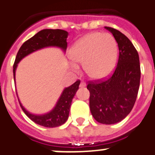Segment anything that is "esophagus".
<instances>
[{
	"label": "esophagus",
	"instance_id": "1",
	"mask_svg": "<svg viewBox=\"0 0 155 155\" xmlns=\"http://www.w3.org/2000/svg\"><path fill=\"white\" fill-rule=\"evenodd\" d=\"M86 86V83L84 81H81V84H80V87H84Z\"/></svg>",
	"mask_w": 155,
	"mask_h": 155
}]
</instances>
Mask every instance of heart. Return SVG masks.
<instances>
[{"label":"heart","mask_w":155,"mask_h":155,"mask_svg":"<svg viewBox=\"0 0 155 155\" xmlns=\"http://www.w3.org/2000/svg\"><path fill=\"white\" fill-rule=\"evenodd\" d=\"M70 56L74 62L84 64L89 77L103 79L112 72L117 63V42L110 34H89L75 43ZM72 67L78 68L75 63H72Z\"/></svg>","instance_id":"heart-1"}]
</instances>
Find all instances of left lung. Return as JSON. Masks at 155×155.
<instances>
[{
    "instance_id": "left-lung-1",
    "label": "left lung",
    "mask_w": 155,
    "mask_h": 155,
    "mask_svg": "<svg viewBox=\"0 0 155 155\" xmlns=\"http://www.w3.org/2000/svg\"><path fill=\"white\" fill-rule=\"evenodd\" d=\"M119 48L117 65L112 75L103 81H90V108L95 120L114 124L124 119L136 100L140 84V63L137 50L127 37L117 29L105 26Z\"/></svg>"
}]
</instances>
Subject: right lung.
Instances as JSON below:
<instances>
[{"instance_id":"1","label":"right lung","mask_w":155,"mask_h":155,"mask_svg":"<svg viewBox=\"0 0 155 155\" xmlns=\"http://www.w3.org/2000/svg\"><path fill=\"white\" fill-rule=\"evenodd\" d=\"M68 35V33L66 31L61 29H44L26 41L19 48L15 59L13 70L14 81L18 63L25 56L37 50L48 47H57L65 51L68 45L66 41ZM80 83L81 81L78 80L72 85L64 89L56 106L47 114L41 115L31 114L19 102L21 108L26 115L37 124L50 128L61 126L68 120L72 99L79 88Z\"/></svg>"}]
</instances>
